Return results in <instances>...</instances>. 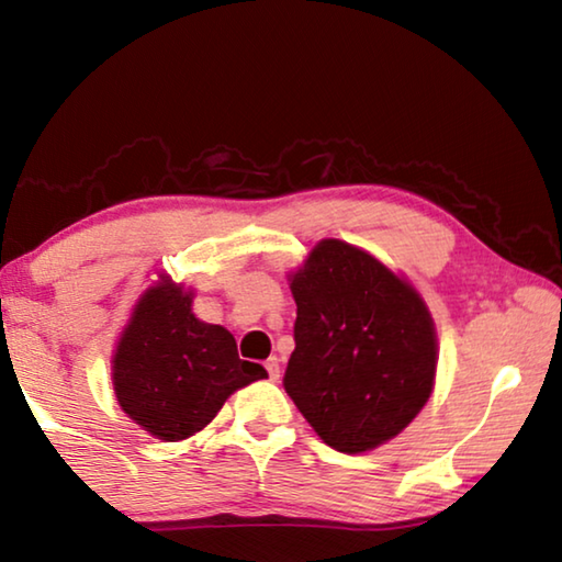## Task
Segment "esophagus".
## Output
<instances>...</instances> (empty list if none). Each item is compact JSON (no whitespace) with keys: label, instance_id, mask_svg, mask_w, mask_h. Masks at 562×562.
<instances>
[{"label":"esophagus","instance_id":"esophagus-1","mask_svg":"<svg viewBox=\"0 0 562 562\" xmlns=\"http://www.w3.org/2000/svg\"><path fill=\"white\" fill-rule=\"evenodd\" d=\"M265 369H268V376L272 379V382H278V379H280V359L270 357L268 361H265Z\"/></svg>","mask_w":562,"mask_h":562}]
</instances>
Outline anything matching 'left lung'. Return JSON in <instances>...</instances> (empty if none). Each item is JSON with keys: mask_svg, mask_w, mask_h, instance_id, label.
I'll use <instances>...</instances> for the list:
<instances>
[{"mask_svg": "<svg viewBox=\"0 0 562 562\" xmlns=\"http://www.w3.org/2000/svg\"><path fill=\"white\" fill-rule=\"evenodd\" d=\"M288 280L297 322L284 392L331 449L364 453L392 441L434 392L439 339L424 297L335 237Z\"/></svg>", "mask_w": 562, "mask_h": 562, "instance_id": "left-lung-1", "label": "left lung"}]
</instances>
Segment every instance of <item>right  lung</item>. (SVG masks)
Segmentation results:
<instances>
[{
	"instance_id": "1",
	"label": "right lung",
	"mask_w": 562,
	"mask_h": 562,
	"mask_svg": "<svg viewBox=\"0 0 562 562\" xmlns=\"http://www.w3.org/2000/svg\"><path fill=\"white\" fill-rule=\"evenodd\" d=\"M193 288L160 272L144 290L111 357L116 402L160 441L203 431L227 396L268 372L237 357L235 337L193 315Z\"/></svg>"
}]
</instances>
